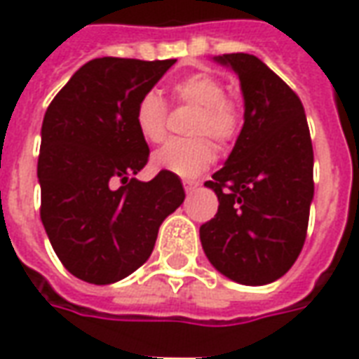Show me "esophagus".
I'll use <instances>...</instances> for the list:
<instances>
[{"instance_id": "34e87169", "label": "esophagus", "mask_w": 359, "mask_h": 359, "mask_svg": "<svg viewBox=\"0 0 359 359\" xmlns=\"http://www.w3.org/2000/svg\"><path fill=\"white\" fill-rule=\"evenodd\" d=\"M198 187H200L198 180H184V190H187V194H192Z\"/></svg>"}]
</instances>
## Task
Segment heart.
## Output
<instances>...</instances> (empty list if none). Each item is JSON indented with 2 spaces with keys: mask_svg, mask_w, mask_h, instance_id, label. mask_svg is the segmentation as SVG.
Returning <instances> with one entry per match:
<instances>
[{
  "mask_svg": "<svg viewBox=\"0 0 359 359\" xmlns=\"http://www.w3.org/2000/svg\"><path fill=\"white\" fill-rule=\"evenodd\" d=\"M171 97L177 103L196 105L188 138H172L157 148L151 165L157 171H167L184 179L196 177L213 161L215 148H229L242 128V107L238 100L225 94V84L211 73H192L171 84ZM167 103L149 90L142 94L134 107V126L146 142H159L165 134Z\"/></svg>",
  "mask_w": 359,
  "mask_h": 359,
  "instance_id": "obj_1",
  "label": "heart"
}]
</instances>
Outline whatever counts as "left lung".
Instances as JSON below:
<instances>
[{"label":"left lung","mask_w":359,"mask_h":359,"mask_svg":"<svg viewBox=\"0 0 359 359\" xmlns=\"http://www.w3.org/2000/svg\"><path fill=\"white\" fill-rule=\"evenodd\" d=\"M244 95V126L223 169L205 187L219 200L200 226L211 265L231 280L259 286L290 269L306 242L313 200V148L300 97L262 59L225 53Z\"/></svg>","instance_id":"left-lung-1"}]
</instances>
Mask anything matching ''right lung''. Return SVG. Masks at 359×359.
<instances>
[{"instance_id": "right-lung-1", "label": "right lung", "mask_w": 359, "mask_h": 359, "mask_svg": "<svg viewBox=\"0 0 359 359\" xmlns=\"http://www.w3.org/2000/svg\"><path fill=\"white\" fill-rule=\"evenodd\" d=\"M175 61L92 59L43 115L40 217L61 264L81 280L111 285L134 273L151 254L165 217L184 202L172 172L134 179L149 157L134 107Z\"/></svg>"}]
</instances>
